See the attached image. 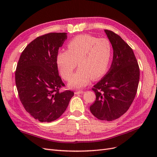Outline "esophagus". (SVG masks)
Returning <instances> with one entry per match:
<instances>
[{"mask_svg":"<svg viewBox=\"0 0 157 157\" xmlns=\"http://www.w3.org/2000/svg\"><path fill=\"white\" fill-rule=\"evenodd\" d=\"M83 93H84V91H82V90H80V91H77V92H75V94H82Z\"/></svg>","mask_w":157,"mask_h":157,"instance_id":"34e87169","label":"esophagus"}]
</instances>
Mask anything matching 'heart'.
Segmentation results:
<instances>
[{"mask_svg":"<svg viewBox=\"0 0 157 157\" xmlns=\"http://www.w3.org/2000/svg\"><path fill=\"white\" fill-rule=\"evenodd\" d=\"M113 54L107 39L89 35L74 38L67 44V50H60L56 56V63L61 77L69 80L77 66L79 68L68 83L71 88L86 86L91 78L97 79L105 73Z\"/></svg>","mask_w":157,"mask_h":157,"instance_id":"1","label":"heart"}]
</instances>
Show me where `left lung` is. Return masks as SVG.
I'll list each match as a JSON object with an SVG mask.
<instances>
[{"label": "left lung", "mask_w": 157, "mask_h": 157, "mask_svg": "<svg viewBox=\"0 0 157 157\" xmlns=\"http://www.w3.org/2000/svg\"><path fill=\"white\" fill-rule=\"evenodd\" d=\"M104 31L113 47V61L108 72L92 88L96 99L90 110L98 119L111 121L124 115L134 101L140 68L129 45L116 33Z\"/></svg>", "instance_id": "obj_1"}]
</instances>
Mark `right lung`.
<instances>
[{"label": "right lung", "mask_w": 157, "mask_h": 157, "mask_svg": "<svg viewBox=\"0 0 157 157\" xmlns=\"http://www.w3.org/2000/svg\"><path fill=\"white\" fill-rule=\"evenodd\" d=\"M67 33L37 37L23 51L15 73L19 97L27 112L40 122L56 121L67 109L74 92L59 91L65 84L59 76L56 56Z\"/></svg>", "instance_id": "add662e5"}]
</instances>
